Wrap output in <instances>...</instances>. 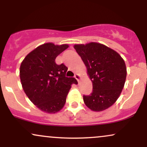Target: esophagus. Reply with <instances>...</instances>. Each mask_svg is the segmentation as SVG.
<instances>
[{
  "label": "esophagus",
  "mask_w": 147,
  "mask_h": 147,
  "mask_svg": "<svg viewBox=\"0 0 147 147\" xmlns=\"http://www.w3.org/2000/svg\"><path fill=\"white\" fill-rule=\"evenodd\" d=\"M75 78L77 79V80L78 81V82H79V81H80V79H81V77H80V75H79V74H75Z\"/></svg>",
  "instance_id": "1"
}]
</instances>
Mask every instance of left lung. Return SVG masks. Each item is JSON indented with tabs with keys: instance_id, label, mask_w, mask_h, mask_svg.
<instances>
[{
	"instance_id": "8db88e82",
	"label": "left lung",
	"mask_w": 147,
	"mask_h": 147,
	"mask_svg": "<svg viewBox=\"0 0 147 147\" xmlns=\"http://www.w3.org/2000/svg\"><path fill=\"white\" fill-rule=\"evenodd\" d=\"M74 48L87 68L92 92L84 95L86 106L99 112L109 109L119 98L126 78L125 62L119 53L96 42L75 44Z\"/></svg>"
}]
</instances>
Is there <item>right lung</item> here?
Masks as SVG:
<instances>
[{
	"label": "right lung",
	"instance_id": "1",
	"mask_svg": "<svg viewBox=\"0 0 147 147\" xmlns=\"http://www.w3.org/2000/svg\"><path fill=\"white\" fill-rule=\"evenodd\" d=\"M69 47L68 44L45 43L30 52L21 62L20 79L30 100L43 112L56 113L61 110L72 84L73 77L65 76L68 68L57 65L55 59Z\"/></svg>",
	"mask_w": 147,
	"mask_h": 147
}]
</instances>
